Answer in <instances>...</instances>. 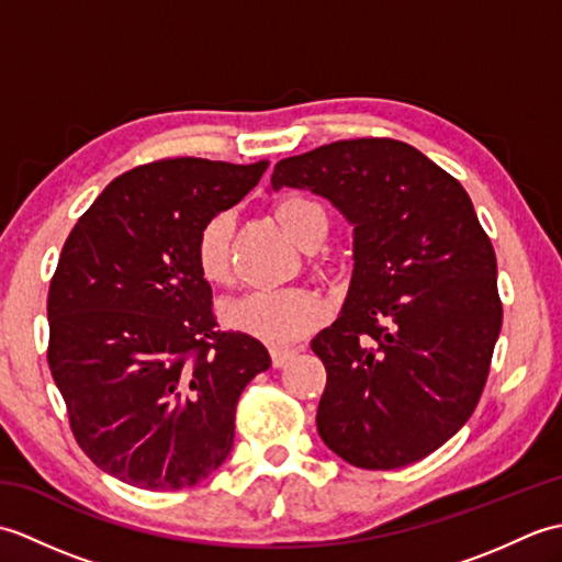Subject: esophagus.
<instances>
[{
    "label": "esophagus",
    "mask_w": 562,
    "mask_h": 562,
    "mask_svg": "<svg viewBox=\"0 0 562 562\" xmlns=\"http://www.w3.org/2000/svg\"><path fill=\"white\" fill-rule=\"evenodd\" d=\"M294 355H296V350H292V348H272L270 350L274 367H284L290 360H294Z\"/></svg>",
    "instance_id": "esophagus-1"
}]
</instances>
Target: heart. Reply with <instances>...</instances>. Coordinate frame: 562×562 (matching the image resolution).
Here are the masks:
<instances>
[{
  "label": "heart",
  "mask_w": 562,
  "mask_h": 562,
  "mask_svg": "<svg viewBox=\"0 0 562 562\" xmlns=\"http://www.w3.org/2000/svg\"><path fill=\"white\" fill-rule=\"evenodd\" d=\"M274 220L280 222L284 234L300 246H304L312 236H324L328 224L326 212L314 200L302 195L280 200L274 205ZM229 212L214 214L202 224L198 234L195 266L202 280L210 284H224L229 278ZM321 316H324V306L316 300V294L296 288L244 294L222 306V321L226 328L270 345L300 340L318 324Z\"/></svg>",
  "instance_id": "1"
}]
</instances>
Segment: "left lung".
Wrapping results in <instances>:
<instances>
[{
    "label": "left lung",
    "mask_w": 562,
    "mask_h": 562,
    "mask_svg": "<svg viewBox=\"0 0 562 562\" xmlns=\"http://www.w3.org/2000/svg\"><path fill=\"white\" fill-rule=\"evenodd\" d=\"M270 188L326 198L352 224V278L316 333V427L357 469L425 459L469 420L503 326L497 260L457 178L396 139H342L274 164Z\"/></svg>",
    "instance_id": "obj_1"
}]
</instances>
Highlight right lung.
<instances>
[{"mask_svg":"<svg viewBox=\"0 0 562 562\" xmlns=\"http://www.w3.org/2000/svg\"><path fill=\"white\" fill-rule=\"evenodd\" d=\"M268 161L161 159L117 176L67 236L47 294V362L83 453L113 479L181 491L234 447L266 345L217 330L198 234Z\"/></svg>","mask_w":562,"mask_h":562,"instance_id":"right-lung-1","label":"right lung"}]
</instances>
